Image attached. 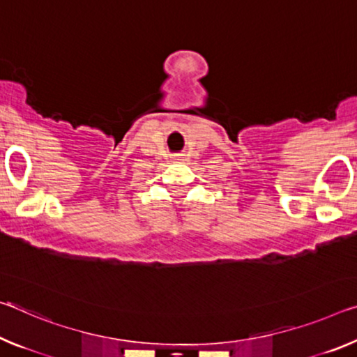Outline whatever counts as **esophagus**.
<instances>
[{
    "label": "esophagus",
    "mask_w": 357,
    "mask_h": 357,
    "mask_svg": "<svg viewBox=\"0 0 357 357\" xmlns=\"http://www.w3.org/2000/svg\"><path fill=\"white\" fill-rule=\"evenodd\" d=\"M178 160H183V157H181V155H178Z\"/></svg>",
    "instance_id": "obj_1"
}]
</instances>
